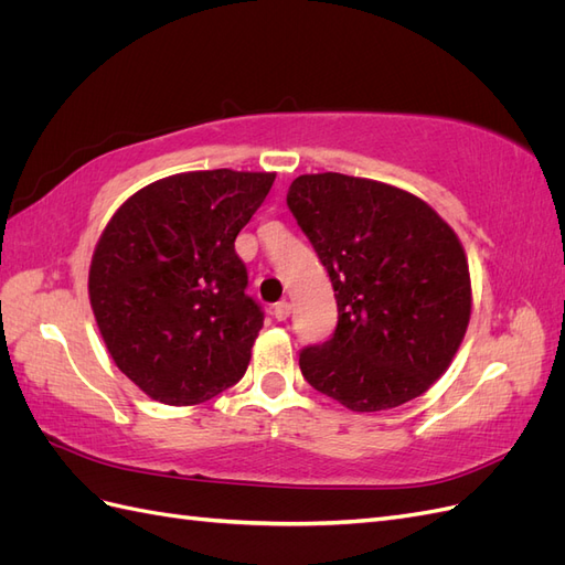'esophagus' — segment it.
<instances>
[{
	"label": "esophagus",
	"instance_id": "34e87169",
	"mask_svg": "<svg viewBox=\"0 0 565 565\" xmlns=\"http://www.w3.org/2000/svg\"><path fill=\"white\" fill-rule=\"evenodd\" d=\"M289 311H292V303L285 301V299L273 306V316H276V320H287Z\"/></svg>",
	"mask_w": 565,
	"mask_h": 565
}]
</instances>
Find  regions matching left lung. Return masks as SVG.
Instances as JSON below:
<instances>
[{
    "instance_id": "left-lung-1",
    "label": "left lung",
    "mask_w": 565,
    "mask_h": 565,
    "mask_svg": "<svg viewBox=\"0 0 565 565\" xmlns=\"http://www.w3.org/2000/svg\"><path fill=\"white\" fill-rule=\"evenodd\" d=\"M287 207L334 287V334L306 347L316 391L353 413L413 401L452 363L471 316L465 247L417 195L337 172L297 177Z\"/></svg>"
}]
</instances>
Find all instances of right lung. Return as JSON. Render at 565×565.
I'll return each mask as SVG.
<instances>
[{"label":"right lung","mask_w":565,"mask_h":565,"mask_svg":"<svg viewBox=\"0 0 565 565\" xmlns=\"http://www.w3.org/2000/svg\"><path fill=\"white\" fill-rule=\"evenodd\" d=\"M273 172H185L134 193L100 233L89 301L115 365L146 396L198 405L243 380L264 311L235 237Z\"/></svg>","instance_id":"1"}]
</instances>
